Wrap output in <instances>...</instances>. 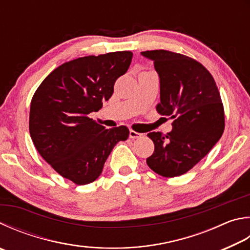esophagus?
<instances>
[{"label": "esophagus", "mask_w": 250, "mask_h": 250, "mask_svg": "<svg viewBox=\"0 0 250 250\" xmlns=\"http://www.w3.org/2000/svg\"><path fill=\"white\" fill-rule=\"evenodd\" d=\"M129 135H130V138H131V139H138V138H141V137H142V134L139 133V132H135L134 130H130V133H129Z\"/></svg>", "instance_id": "1"}]
</instances>
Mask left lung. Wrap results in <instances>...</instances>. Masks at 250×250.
I'll return each mask as SVG.
<instances>
[{"label":"left lung","instance_id":"1","mask_svg":"<svg viewBox=\"0 0 250 250\" xmlns=\"http://www.w3.org/2000/svg\"><path fill=\"white\" fill-rule=\"evenodd\" d=\"M154 62L160 78L156 109L169 116L172 130L166 135L149 132L154 153L146 163L164 177H176L197 165L224 131V109L214 79L193 59L167 50L141 52Z\"/></svg>","mask_w":250,"mask_h":250}]
</instances>
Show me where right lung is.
Instances as JSON below:
<instances>
[{"label": "right lung", "mask_w": 250, "mask_h": 250, "mask_svg": "<svg viewBox=\"0 0 250 250\" xmlns=\"http://www.w3.org/2000/svg\"><path fill=\"white\" fill-rule=\"evenodd\" d=\"M132 56L117 51L63 63L31 99L29 132L36 148L54 170L76 185L96 180L113 146L129 137L125 125L105 129L88 115L111 97Z\"/></svg>", "instance_id": "1"}]
</instances>
